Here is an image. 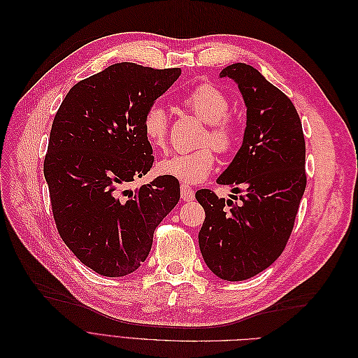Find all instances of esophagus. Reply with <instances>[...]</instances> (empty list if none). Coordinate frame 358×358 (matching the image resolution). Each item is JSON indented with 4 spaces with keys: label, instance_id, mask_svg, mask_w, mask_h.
Masks as SVG:
<instances>
[{
    "label": "esophagus",
    "instance_id": "esophagus-1",
    "mask_svg": "<svg viewBox=\"0 0 358 358\" xmlns=\"http://www.w3.org/2000/svg\"><path fill=\"white\" fill-rule=\"evenodd\" d=\"M180 197L183 201H192L194 200V189L185 183H182L180 185Z\"/></svg>",
    "mask_w": 358,
    "mask_h": 358
}]
</instances>
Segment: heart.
<instances>
[{
	"label": "heart",
	"instance_id": "heart-1",
	"mask_svg": "<svg viewBox=\"0 0 358 358\" xmlns=\"http://www.w3.org/2000/svg\"><path fill=\"white\" fill-rule=\"evenodd\" d=\"M188 109L208 124L200 145H212L222 154H229L237 143V128L230 113L227 95L212 85H201L183 100ZM143 133L150 146L166 149L169 142V115L161 104H152L143 117ZM216 164L212 148H200L191 152L166 157L157 166L159 175L175 178L183 183H199L208 178Z\"/></svg>",
	"mask_w": 358,
	"mask_h": 358
}]
</instances>
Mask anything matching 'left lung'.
Returning <instances> with one entry per match:
<instances>
[{
  "mask_svg": "<svg viewBox=\"0 0 358 358\" xmlns=\"http://www.w3.org/2000/svg\"><path fill=\"white\" fill-rule=\"evenodd\" d=\"M246 106L243 143L216 179L239 199L196 192L206 218L199 233L204 263L224 280H245L263 272L282 254L306 188L305 136L294 104L246 64L225 67Z\"/></svg>",
  "mask_w": 358,
  "mask_h": 358,
  "instance_id": "1",
  "label": "left lung"
}]
</instances>
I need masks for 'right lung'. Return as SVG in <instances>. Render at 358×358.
<instances>
[{
  "instance_id": "add662e5",
  "label": "right lung",
  "mask_w": 358,
  "mask_h": 358,
  "mask_svg": "<svg viewBox=\"0 0 358 358\" xmlns=\"http://www.w3.org/2000/svg\"><path fill=\"white\" fill-rule=\"evenodd\" d=\"M179 76L180 69L113 64L76 83L53 119L43 164L53 220L71 252L103 276L137 270L179 201L175 178L127 189L154 162L145 113Z\"/></svg>"
}]
</instances>
